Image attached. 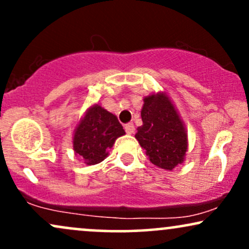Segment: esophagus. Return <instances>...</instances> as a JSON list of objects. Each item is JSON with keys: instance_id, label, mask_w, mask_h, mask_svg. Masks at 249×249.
I'll list each match as a JSON object with an SVG mask.
<instances>
[{"instance_id": "esophagus-1", "label": "esophagus", "mask_w": 249, "mask_h": 249, "mask_svg": "<svg viewBox=\"0 0 249 249\" xmlns=\"http://www.w3.org/2000/svg\"><path fill=\"white\" fill-rule=\"evenodd\" d=\"M125 131H126V133L128 134H132L134 132V125L133 123H127V124H125Z\"/></svg>"}]
</instances>
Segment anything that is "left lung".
Returning a JSON list of instances; mask_svg holds the SVG:
<instances>
[{"instance_id":"8db88e82","label":"left lung","mask_w":249,"mask_h":249,"mask_svg":"<svg viewBox=\"0 0 249 249\" xmlns=\"http://www.w3.org/2000/svg\"><path fill=\"white\" fill-rule=\"evenodd\" d=\"M142 119L136 138L150 161L170 171L181 164L187 151V134L168 97L164 93L145 97Z\"/></svg>"}]
</instances>
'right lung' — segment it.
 Wrapping results in <instances>:
<instances>
[{"mask_svg": "<svg viewBox=\"0 0 249 249\" xmlns=\"http://www.w3.org/2000/svg\"><path fill=\"white\" fill-rule=\"evenodd\" d=\"M123 134L125 131L117 117L95 105L89 108L77 127L73 136V150L85 164H98L107 158L108 148Z\"/></svg>", "mask_w": 249, "mask_h": 249, "instance_id": "obj_1", "label": "right lung"}]
</instances>
